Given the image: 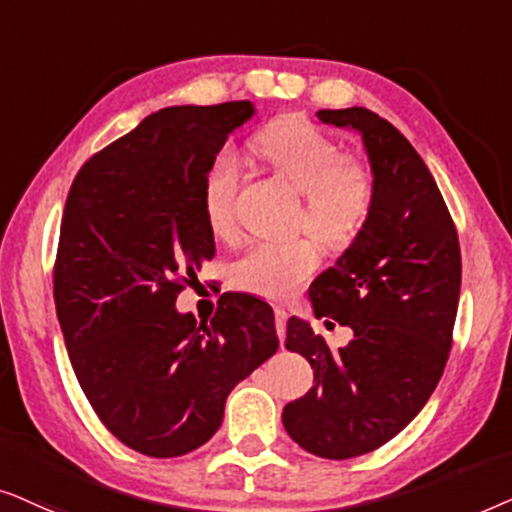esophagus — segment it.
I'll list each match as a JSON object with an SVG mask.
<instances>
[{
  "instance_id": "obj_1",
  "label": "esophagus",
  "mask_w": 512,
  "mask_h": 512,
  "mask_svg": "<svg viewBox=\"0 0 512 512\" xmlns=\"http://www.w3.org/2000/svg\"><path fill=\"white\" fill-rule=\"evenodd\" d=\"M274 320H276V332H278V337H281V342H283V339H285V325H288V311L278 306V309L274 311Z\"/></svg>"
}]
</instances>
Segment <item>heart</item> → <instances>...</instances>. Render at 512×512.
<instances>
[{
  "instance_id": "obj_1",
  "label": "heart",
  "mask_w": 512,
  "mask_h": 512,
  "mask_svg": "<svg viewBox=\"0 0 512 512\" xmlns=\"http://www.w3.org/2000/svg\"><path fill=\"white\" fill-rule=\"evenodd\" d=\"M255 156L304 194L302 224L325 248H346L365 227L374 206V177L363 163L309 119L288 117L262 128L250 142ZM241 166L217 154L203 175L201 208L210 234L231 241L238 231ZM318 248L306 238L285 243H252L229 264L234 290L283 302L318 269Z\"/></svg>"
}]
</instances>
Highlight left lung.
Listing matches in <instances>:
<instances>
[{
    "instance_id": "8db88e82",
    "label": "left lung",
    "mask_w": 512,
    "mask_h": 512,
    "mask_svg": "<svg viewBox=\"0 0 512 512\" xmlns=\"http://www.w3.org/2000/svg\"><path fill=\"white\" fill-rule=\"evenodd\" d=\"M323 124L363 135L374 206L335 267L311 283L316 318L353 330L344 349L299 318L285 346L309 360L313 388L288 403L283 426L306 452L353 459L395 438L445 370L461 290V248L447 203L410 140L365 107L320 109Z\"/></svg>"
}]
</instances>
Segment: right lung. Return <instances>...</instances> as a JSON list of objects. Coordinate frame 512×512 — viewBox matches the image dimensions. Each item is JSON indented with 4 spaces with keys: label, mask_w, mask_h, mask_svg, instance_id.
I'll return each instance as SVG.
<instances>
[{
    "label": "right lung",
    "mask_w": 512,
    "mask_h": 512,
    "mask_svg": "<svg viewBox=\"0 0 512 512\" xmlns=\"http://www.w3.org/2000/svg\"><path fill=\"white\" fill-rule=\"evenodd\" d=\"M250 100L166 107L93 154L65 201L53 299L93 412L135 452L170 459L213 438L238 381L278 349L274 311L222 295L210 323L175 299L213 260L201 185Z\"/></svg>",
    "instance_id": "add662e5"
}]
</instances>
